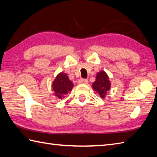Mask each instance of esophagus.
Instances as JSON below:
<instances>
[{
	"instance_id": "obj_1",
	"label": "esophagus",
	"mask_w": 157,
	"mask_h": 157,
	"mask_svg": "<svg viewBox=\"0 0 157 157\" xmlns=\"http://www.w3.org/2000/svg\"><path fill=\"white\" fill-rule=\"evenodd\" d=\"M88 82V79H84V78L80 79L78 80V84H87Z\"/></svg>"
}]
</instances>
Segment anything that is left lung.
Here are the masks:
<instances>
[{"label":"left lung","mask_w":157,"mask_h":157,"mask_svg":"<svg viewBox=\"0 0 157 157\" xmlns=\"http://www.w3.org/2000/svg\"><path fill=\"white\" fill-rule=\"evenodd\" d=\"M110 82L108 75L105 71H100L96 75V81L92 84L94 90L98 93L101 98H105L106 92L110 90Z\"/></svg>","instance_id":"8db88e82"}]
</instances>
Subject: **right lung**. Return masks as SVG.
I'll return each mask as SVG.
<instances>
[{
    "label": "right lung",
    "mask_w": 157,
    "mask_h": 157,
    "mask_svg": "<svg viewBox=\"0 0 157 157\" xmlns=\"http://www.w3.org/2000/svg\"><path fill=\"white\" fill-rule=\"evenodd\" d=\"M73 86V83L69 80L67 74L61 73L56 76L52 83V90L55 91L56 97L63 99L71 91Z\"/></svg>",
    "instance_id": "right-lung-1"
}]
</instances>
